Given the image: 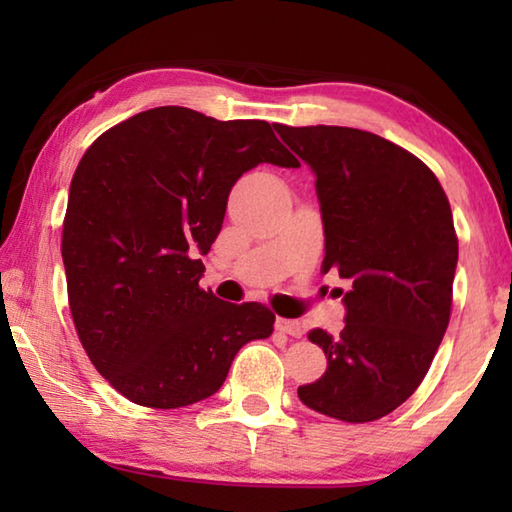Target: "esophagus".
<instances>
[{
	"label": "esophagus",
	"instance_id": "obj_1",
	"mask_svg": "<svg viewBox=\"0 0 512 512\" xmlns=\"http://www.w3.org/2000/svg\"><path fill=\"white\" fill-rule=\"evenodd\" d=\"M275 329L282 334H289L293 339H300L302 336V325L298 320H289V318H277L275 320Z\"/></svg>",
	"mask_w": 512,
	"mask_h": 512
}]
</instances>
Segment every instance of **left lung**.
Listing matches in <instances>:
<instances>
[{
	"label": "left lung",
	"instance_id": "1",
	"mask_svg": "<svg viewBox=\"0 0 512 512\" xmlns=\"http://www.w3.org/2000/svg\"><path fill=\"white\" fill-rule=\"evenodd\" d=\"M316 176L325 228L323 271H339L341 334L311 329L325 375L300 386L302 404L343 422H372L409 400L427 375L452 314L458 239L452 207L422 160L375 133L275 124Z\"/></svg>",
	"mask_w": 512,
	"mask_h": 512
}]
</instances>
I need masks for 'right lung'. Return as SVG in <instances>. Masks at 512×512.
<instances>
[{"label": "right lung", "instance_id": "right-lung-1", "mask_svg": "<svg viewBox=\"0 0 512 512\" xmlns=\"http://www.w3.org/2000/svg\"><path fill=\"white\" fill-rule=\"evenodd\" d=\"M262 162L300 167L268 121L162 106L112 126L76 167L63 223L69 309L94 368L131 402H201L248 341L273 334L271 309L198 287L232 185Z\"/></svg>", "mask_w": 512, "mask_h": 512}]
</instances>
